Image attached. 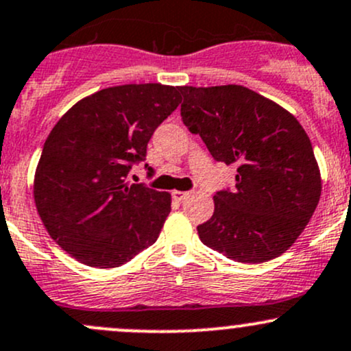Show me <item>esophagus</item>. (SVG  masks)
Instances as JSON below:
<instances>
[{
	"instance_id": "34e87169",
	"label": "esophagus",
	"mask_w": 351,
	"mask_h": 351,
	"mask_svg": "<svg viewBox=\"0 0 351 351\" xmlns=\"http://www.w3.org/2000/svg\"><path fill=\"white\" fill-rule=\"evenodd\" d=\"M171 195H173V199H175V202H183L184 198H186L188 195V191H180V190H173L171 191Z\"/></svg>"
}]
</instances>
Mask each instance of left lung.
<instances>
[{
	"mask_svg": "<svg viewBox=\"0 0 351 351\" xmlns=\"http://www.w3.org/2000/svg\"><path fill=\"white\" fill-rule=\"evenodd\" d=\"M182 119L217 161L237 167L233 191L215 195L198 226L203 245L263 263L295 243L317 210L322 176L310 138L290 111L240 84L180 86Z\"/></svg>",
	"mask_w": 351,
	"mask_h": 351,
	"instance_id": "1",
	"label": "left lung"
}]
</instances>
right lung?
<instances>
[{"label":"right lung","instance_id":"obj_1","mask_svg":"<svg viewBox=\"0 0 351 351\" xmlns=\"http://www.w3.org/2000/svg\"><path fill=\"white\" fill-rule=\"evenodd\" d=\"M178 90L160 83L105 88L69 108L46 138L34 205L49 237L80 263L118 268L158 240L171 195L126 178L180 105Z\"/></svg>","mask_w":351,"mask_h":351}]
</instances>
